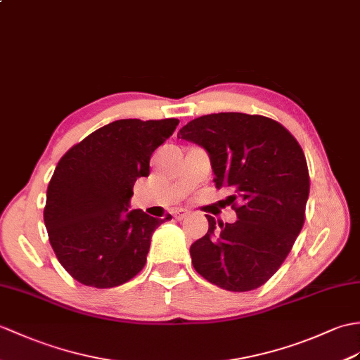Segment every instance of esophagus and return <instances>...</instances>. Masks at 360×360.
<instances>
[{"label": "esophagus", "instance_id": "esophagus-1", "mask_svg": "<svg viewBox=\"0 0 360 360\" xmlns=\"http://www.w3.org/2000/svg\"><path fill=\"white\" fill-rule=\"evenodd\" d=\"M174 219H178V221H181V219H184V218H187L188 216V212L187 210H178V212H174Z\"/></svg>", "mask_w": 360, "mask_h": 360}]
</instances>
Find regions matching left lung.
Wrapping results in <instances>:
<instances>
[{
    "mask_svg": "<svg viewBox=\"0 0 360 360\" xmlns=\"http://www.w3.org/2000/svg\"><path fill=\"white\" fill-rule=\"evenodd\" d=\"M178 138L210 158L216 188L238 221L207 216L208 231L190 247L191 264L208 282L229 291L264 285L285 261L305 221L310 193L302 148L279 122L261 115L213 113L190 121Z\"/></svg>",
    "mask_w": 360,
    "mask_h": 360,
    "instance_id": "left-lung-1",
    "label": "left lung"
}]
</instances>
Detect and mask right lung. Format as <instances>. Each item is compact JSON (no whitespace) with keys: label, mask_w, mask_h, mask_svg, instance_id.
Returning <instances> with one entry per match:
<instances>
[{"label":"right lung","mask_w":360,"mask_h":360,"mask_svg":"<svg viewBox=\"0 0 360 360\" xmlns=\"http://www.w3.org/2000/svg\"><path fill=\"white\" fill-rule=\"evenodd\" d=\"M178 120H118L90 133L58 162L47 187L44 224L58 261L87 287L112 288L144 269L160 219L130 210L133 186Z\"/></svg>","instance_id":"right-lung-1"}]
</instances>
